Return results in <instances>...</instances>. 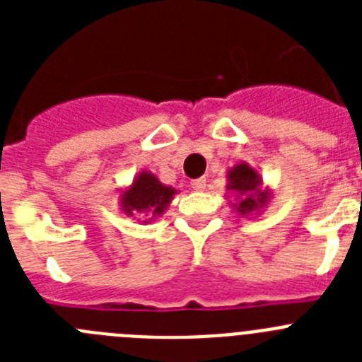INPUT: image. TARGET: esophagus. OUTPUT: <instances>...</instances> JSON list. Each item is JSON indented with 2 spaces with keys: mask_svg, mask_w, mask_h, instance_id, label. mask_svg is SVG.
I'll use <instances>...</instances> for the list:
<instances>
[{
  "mask_svg": "<svg viewBox=\"0 0 362 362\" xmlns=\"http://www.w3.org/2000/svg\"><path fill=\"white\" fill-rule=\"evenodd\" d=\"M190 187L194 188V190H196V192L204 190V187H206V179H204V177L194 179V181H192V183H190Z\"/></svg>",
  "mask_w": 362,
  "mask_h": 362,
  "instance_id": "34e87169",
  "label": "esophagus"
}]
</instances>
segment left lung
Here are the masks:
<instances>
[{
  "label": "left lung",
  "instance_id": "left-lung-1",
  "mask_svg": "<svg viewBox=\"0 0 362 362\" xmlns=\"http://www.w3.org/2000/svg\"><path fill=\"white\" fill-rule=\"evenodd\" d=\"M274 192L264 187L263 175L246 161L238 163L226 172V199L241 217L259 216L270 203Z\"/></svg>",
  "mask_w": 362,
  "mask_h": 362
}]
</instances>
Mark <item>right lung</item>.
Segmentation results:
<instances>
[{
    "label": "right lung",
    "instance_id": "obj_1",
    "mask_svg": "<svg viewBox=\"0 0 362 362\" xmlns=\"http://www.w3.org/2000/svg\"><path fill=\"white\" fill-rule=\"evenodd\" d=\"M175 194V188L163 185L152 172L141 170L129 187L119 190V206L127 217L150 223L166 212Z\"/></svg>",
    "mask_w": 362,
    "mask_h": 362
}]
</instances>
